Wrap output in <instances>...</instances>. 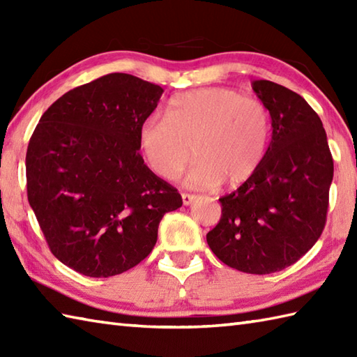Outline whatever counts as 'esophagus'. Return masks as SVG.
<instances>
[{"label":"esophagus","instance_id":"obj_1","mask_svg":"<svg viewBox=\"0 0 357 357\" xmlns=\"http://www.w3.org/2000/svg\"><path fill=\"white\" fill-rule=\"evenodd\" d=\"M181 198H183L184 206H190V204L196 199V196L190 195V193H183V195H181Z\"/></svg>","mask_w":357,"mask_h":357}]
</instances>
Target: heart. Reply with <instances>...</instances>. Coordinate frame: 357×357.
Returning a JSON list of instances; mask_svg holds the SVG:
<instances>
[{
  "label": "heart",
  "mask_w": 357,
  "mask_h": 357,
  "mask_svg": "<svg viewBox=\"0 0 357 357\" xmlns=\"http://www.w3.org/2000/svg\"><path fill=\"white\" fill-rule=\"evenodd\" d=\"M270 115L255 98L238 90L207 87L170 101L167 121L149 118L139 128V147L147 165L162 179H174L192 159L185 183L230 188L248 183L261 169L270 142Z\"/></svg>",
  "instance_id": "b5f03b06"
}]
</instances>
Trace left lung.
Returning a JSON list of instances; mask_svg holds the SVG:
<instances>
[{
	"label": "left lung",
	"mask_w": 357,
	"mask_h": 357,
	"mask_svg": "<svg viewBox=\"0 0 357 357\" xmlns=\"http://www.w3.org/2000/svg\"><path fill=\"white\" fill-rule=\"evenodd\" d=\"M271 116V141L261 169L222 196V216L207 244L231 268L252 275L280 271L319 239L327 221L333 158L317 113L276 82H252Z\"/></svg>",
	"instance_id": "8db88e82"
}]
</instances>
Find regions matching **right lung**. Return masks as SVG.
<instances>
[{
	"mask_svg": "<svg viewBox=\"0 0 357 357\" xmlns=\"http://www.w3.org/2000/svg\"><path fill=\"white\" fill-rule=\"evenodd\" d=\"M162 92L133 75H105L53 102L30 138L29 204L52 253L81 275L133 268L153 250L162 216L183 206L138 153Z\"/></svg>",
	"mask_w": 357,
	"mask_h": 357,
	"instance_id": "obj_1",
	"label": "right lung"
}]
</instances>
